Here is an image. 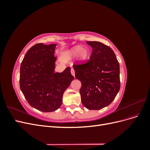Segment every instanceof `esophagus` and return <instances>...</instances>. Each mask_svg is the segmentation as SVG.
<instances>
[{
    "instance_id": "obj_1",
    "label": "esophagus",
    "mask_w": 150,
    "mask_h": 150,
    "mask_svg": "<svg viewBox=\"0 0 150 150\" xmlns=\"http://www.w3.org/2000/svg\"><path fill=\"white\" fill-rule=\"evenodd\" d=\"M71 74H72V75L73 76H75V72H74V69L73 68H72V67H71Z\"/></svg>"
}]
</instances>
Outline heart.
<instances>
[{
  "label": "heart",
  "instance_id": "heart-1",
  "mask_svg": "<svg viewBox=\"0 0 150 150\" xmlns=\"http://www.w3.org/2000/svg\"><path fill=\"white\" fill-rule=\"evenodd\" d=\"M89 54L90 51L87 47H81L80 46L73 47L69 52V55L71 57H74L78 55V59L80 62H84L88 59Z\"/></svg>",
  "mask_w": 150,
  "mask_h": 150
}]
</instances>
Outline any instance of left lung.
I'll return each instance as SVG.
<instances>
[{
  "label": "left lung",
  "instance_id": "left-lung-1",
  "mask_svg": "<svg viewBox=\"0 0 150 150\" xmlns=\"http://www.w3.org/2000/svg\"><path fill=\"white\" fill-rule=\"evenodd\" d=\"M93 48L89 60L76 61L75 77L81 83V102L89 110L110 104L120 89V64L111 48L102 42L88 41Z\"/></svg>",
  "mask_w": 150,
  "mask_h": 150
}]
</instances>
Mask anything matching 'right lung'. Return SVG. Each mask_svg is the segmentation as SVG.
<instances>
[{"mask_svg": "<svg viewBox=\"0 0 150 150\" xmlns=\"http://www.w3.org/2000/svg\"><path fill=\"white\" fill-rule=\"evenodd\" d=\"M56 46L35 44L26 52L20 68L22 93L32 107L42 112H52L61 106L63 94L74 79L69 67L54 72Z\"/></svg>", "mask_w": 150, "mask_h": 150, "instance_id": "1", "label": "right lung"}]
</instances>
